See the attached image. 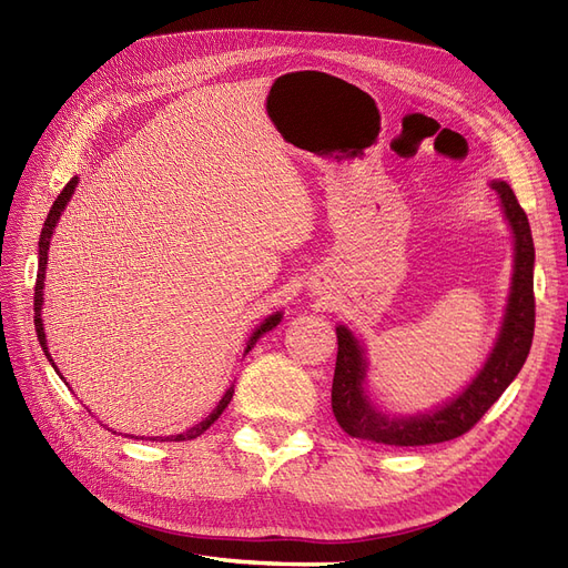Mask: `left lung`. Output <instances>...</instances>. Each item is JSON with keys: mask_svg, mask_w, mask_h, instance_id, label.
Instances as JSON below:
<instances>
[{"mask_svg": "<svg viewBox=\"0 0 568 568\" xmlns=\"http://www.w3.org/2000/svg\"><path fill=\"white\" fill-rule=\"evenodd\" d=\"M493 187L501 197V206H505V214L511 223L516 254L507 316L488 364L457 399H452L437 412L414 418H387L376 412L374 404L364 395L362 383L366 362L359 343L345 326H339L331 402L339 428L356 440L395 447L455 440L478 424L521 371L532 345V331H536V295H532L536 247H532L528 216L511 187L507 183H493Z\"/></svg>", "mask_w": 568, "mask_h": 568, "instance_id": "8db88e82", "label": "left lung"}]
</instances>
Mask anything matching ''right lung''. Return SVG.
Instances as JSON below:
<instances>
[{"instance_id":"obj_1","label":"right lung","mask_w":568,"mask_h":568,"mask_svg":"<svg viewBox=\"0 0 568 568\" xmlns=\"http://www.w3.org/2000/svg\"><path fill=\"white\" fill-rule=\"evenodd\" d=\"M75 185H78V178H71V181L67 183V187L61 190V194L59 197L54 200V204H52V209H50V214H47V221H44V229H42V233H40V264H38V281H36V297H32V304H36V331H38V339H40V345H42V349H44V356L47 359L52 362V356H50V352H47V339H44V328H42V318H40V310H42V287H44V268H47V250H50V237H52V233H54V225H57V221H59V216H61V212H63V206H67V202L71 200V194H73V190H75ZM281 323V314H273V316H268L262 326L256 328V333L250 337V345H247V352L252 349V345L256 343L258 337H262L266 331H271V328H275ZM52 366H54V362H52ZM57 368V366H54ZM231 397H233V387L231 390H225V395H223V399L219 402V407L209 414L202 424H197L194 428H190V430H185V433H178V435H169V437H164V440H192V437H197V435H202L209 426L214 424V420L223 414V409L229 407L231 404ZM148 440H161V437H148Z\"/></svg>"}]
</instances>
